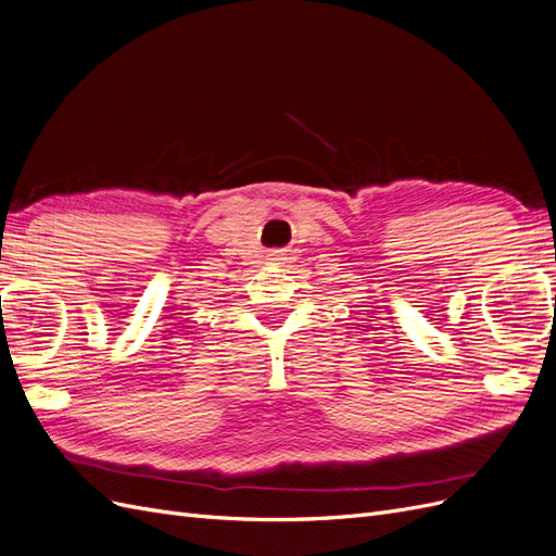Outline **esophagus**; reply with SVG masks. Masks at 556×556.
<instances>
[{
    "instance_id": "1",
    "label": "esophagus",
    "mask_w": 556,
    "mask_h": 556,
    "mask_svg": "<svg viewBox=\"0 0 556 556\" xmlns=\"http://www.w3.org/2000/svg\"><path fill=\"white\" fill-rule=\"evenodd\" d=\"M285 260H288V257H285V252H282V250L268 252V262H271V264H282Z\"/></svg>"
}]
</instances>
